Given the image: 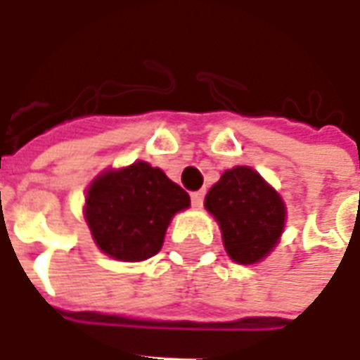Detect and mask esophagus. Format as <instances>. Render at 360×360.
<instances>
[{"mask_svg":"<svg viewBox=\"0 0 360 360\" xmlns=\"http://www.w3.org/2000/svg\"><path fill=\"white\" fill-rule=\"evenodd\" d=\"M191 202H193L195 208H200L204 204V191H196V193H193V195H191Z\"/></svg>","mask_w":360,"mask_h":360,"instance_id":"1","label":"esophagus"}]
</instances>
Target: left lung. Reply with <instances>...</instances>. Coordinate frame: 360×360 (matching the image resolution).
I'll list each match as a JSON object with an SVG mask.
<instances>
[{
	"label": "left lung",
	"instance_id": "1",
	"mask_svg": "<svg viewBox=\"0 0 360 360\" xmlns=\"http://www.w3.org/2000/svg\"><path fill=\"white\" fill-rule=\"evenodd\" d=\"M206 210L218 219L224 245L239 264H255L270 252L285 224V204L255 169H227L208 191Z\"/></svg>",
	"mask_w": 360,
	"mask_h": 360
}]
</instances>
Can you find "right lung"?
<instances>
[{
    "label": "right lung",
    "instance_id": "right-lung-1",
    "mask_svg": "<svg viewBox=\"0 0 360 360\" xmlns=\"http://www.w3.org/2000/svg\"><path fill=\"white\" fill-rule=\"evenodd\" d=\"M188 195L146 162L105 172L90 185L84 216L96 245L123 262H141L162 249L165 229Z\"/></svg>",
    "mask_w": 360,
    "mask_h": 360
}]
</instances>
